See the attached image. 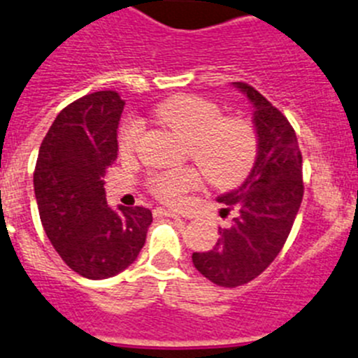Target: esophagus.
Returning <instances> with one entry per match:
<instances>
[{
  "label": "esophagus",
  "instance_id": "1",
  "mask_svg": "<svg viewBox=\"0 0 358 358\" xmlns=\"http://www.w3.org/2000/svg\"><path fill=\"white\" fill-rule=\"evenodd\" d=\"M157 215H164V217H171V219H178V213L171 212V210H166V208H157L155 210Z\"/></svg>",
  "mask_w": 358,
  "mask_h": 358
}]
</instances>
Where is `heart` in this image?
Masks as SVG:
<instances>
[{"instance_id": "b5f03b06", "label": "heart", "mask_w": 358, "mask_h": 358, "mask_svg": "<svg viewBox=\"0 0 358 358\" xmlns=\"http://www.w3.org/2000/svg\"><path fill=\"white\" fill-rule=\"evenodd\" d=\"M155 118L187 141L190 159L208 183L231 189L249 178L259 155V138L255 125L242 118H224L222 109L203 96L182 95L166 100L155 109ZM143 136L139 120H127L118 132V148L132 153ZM201 176L196 169L162 171L148 180L150 192L166 205H180L198 189Z\"/></svg>"}]
</instances>
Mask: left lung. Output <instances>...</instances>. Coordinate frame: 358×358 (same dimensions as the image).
Here are the masks:
<instances>
[{"label":"left lung","instance_id":"left-lung-1","mask_svg":"<svg viewBox=\"0 0 358 358\" xmlns=\"http://www.w3.org/2000/svg\"><path fill=\"white\" fill-rule=\"evenodd\" d=\"M255 103L259 155L249 178L220 196L231 228L220 229L212 250L194 252V266L213 285L236 288L265 272L285 247L303 198L302 153L292 123L250 85L235 83Z\"/></svg>","mask_w":358,"mask_h":358}]
</instances>
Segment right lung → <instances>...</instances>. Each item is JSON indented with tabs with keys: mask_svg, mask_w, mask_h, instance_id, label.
Returning <instances> with one entry per match:
<instances>
[{
	"mask_svg": "<svg viewBox=\"0 0 358 358\" xmlns=\"http://www.w3.org/2000/svg\"><path fill=\"white\" fill-rule=\"evenodd\" d=\"M120 95L111 90L73 100L62 109L40 145L33 185L45 235L79 275L108 279L125 270L146 242L152 212L111 210L103 175L118 155Z\"/></svg>",
	"mask_w": 358,
	"mask_h": 358,
	"instance_id": "right-lung-1",
	"label": "right lung"
}]
</instances>
